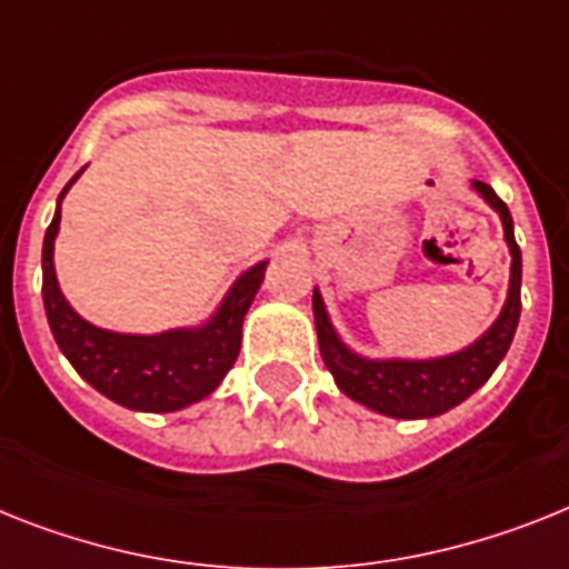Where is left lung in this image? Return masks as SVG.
Instances as JSON below:
<instances>
[{"instance_id":"1","label":"left lung","mask_w":569,"mask_h":569,"mask_svg":"<svg viewBox=\"0 0 569 569\" xmlns=\"http://www.w3.org/2000/svg\"><path fill=\"white\" fill-rule=\"evenodd\" d=\"M473 189L480 191L482 200L503 220L506 243L511 252V279L500 317L468 349L433 360L360 358L337 337L326 305H322V296L319 290H313V322H317L319 351H322L328 372L335 375L337 387L351 401L383 412V416H392V419H433L473 396L506 358L520 319V247L515 241L509 206L486 182L473 180Z\"/></svg>"}]
</instances>
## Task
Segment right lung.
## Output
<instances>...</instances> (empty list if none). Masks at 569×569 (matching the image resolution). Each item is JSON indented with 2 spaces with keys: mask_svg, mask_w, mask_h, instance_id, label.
Instances as JSON below:
<instances>
[{
  "mask_svg": "<svg viewBox=\"0 0 569 569\" xmlns=\"http://www.w3.org/2000/svg\"><path fill=\"white\" fill-rule=\"evenodd\" d=\"M81 177L74 173L69 186ZM66 186L58 197V211L46 229L42 241V305L60 351L74 372L87 383L121 403L127 410L173 412L211 396L227 378L241 351V326L250 311L267 261L250 267L234 281L227 299L214 317L200 328H173L162 335H116L92 326L72 311L60 293L54 276V238L60 229V200L69 191Z\"/></svg>",
  "mask_w": 569,
  "mask_h": 569,
  "instance_id": "obj_1",
  "label": "right lung"
}]
</instances>
